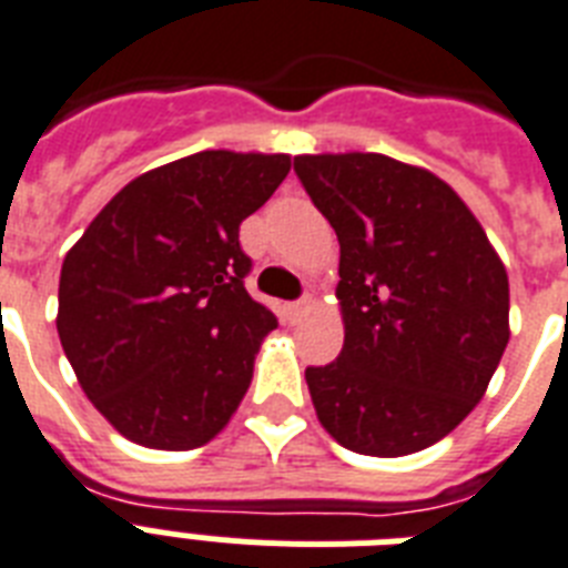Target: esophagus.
Segmentation results:
<instances>
[{
  "label": "esophagus",
  "instance_id": "34e87169",
  "mask_svg": "<svg viewBox=\"0 0 568 568\" xmlns=\"http://www.w3.org/2000/svg\"><path fill=\"white\" fill-rule=\"evenodd\" d=\"M308 308H312V297H303V300H297V303H292V306H288V315L297 321V317L306 315Z\"/></svg>",
  "mask_w": 568,
  "mask_h": 568
}]
</instances>
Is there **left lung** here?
Returning a JSON list of instances; mask_svg holds the SVG:
<instances>
[{"mask_svg":"<svg viewBox=\"0 0 568 568\" xmlns=\"http://www.w3.org/2000/svg\"><path fill=\"white\" fill-rule=\"evenodd\" d=\"M294 172L341 244V356L308 367L344 449L403 458L460 426L510 338L508 271L455 189L385 154H300Z\"/></svg>","mask_w":568,"mask_h":568,"instance_id":"1","label":"left lung"}]
</instances>
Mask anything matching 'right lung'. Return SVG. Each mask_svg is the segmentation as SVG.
<instances>
[{
  "mask_svg": "<svg viewBox=\"0 0 568 568\" xmlns=\"http://www.w3.org/2000/svg\"><path fill=\"white\" fill-rule=\"evenodd\" d=\"M292 172L288 154L197 151L133 178L69 247L58 335L87 399L149 449L210 444L276 326L244 288L239 224Z\"/></svg>",
  "mask_w": 568,
  "mask_h": 568,
  "instance_id": "1",
  "label": "right lung"
}]
</instances>
